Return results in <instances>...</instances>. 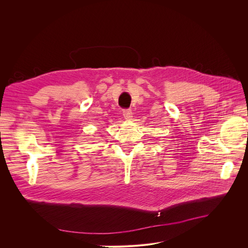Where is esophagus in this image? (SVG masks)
<instances>
[{
	"instance_id": "34e87169",
	"label": "esophagus",
	"mask_w": 248,
	"mask_h": 248,
	"mask_svg": "<svg viewBox=\"0 0 248 248\" xmlns=\"http://www.w3.org/2000/svg\"><path fill=\"white\" fill-rule=\"evenodd\" d=\"M123 115L125 120H132V117H133L132 110L131 109H124Z\"/></svg>"
}]
</instances>
